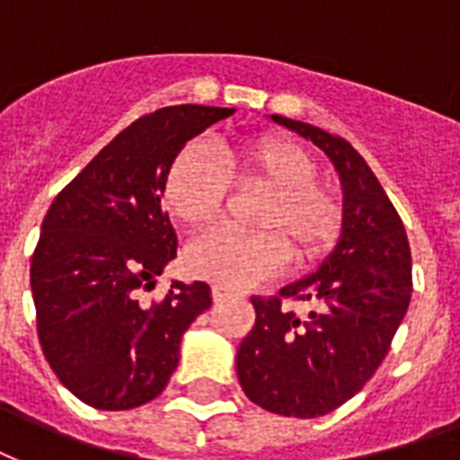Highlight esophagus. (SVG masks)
<instances>
[{
	"label": "esophagus",
	"mask_w": 460,
	"mask_h": 460,
	"mask_svg": "<svg viewBox=\"0 0 460 460\" xmlns=\"http://www.w3.org/2000/svg\"><path fill=\"white\" fill-rule=\"evenodd\" d=\"M233 296H237L233 288H227V286H220V283H216V286H213V300H216V303H223V300L233 298Z\"/></svg>",
	"instance_id": "1"
}]
</instances>
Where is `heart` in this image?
Returning a JSON list of instances; mask_svg holds the SVG:
<instances>
[{
  "label": "heart",
  "instance_id": "obj_1",
  "mask_svg": "<svg viewBox=\"0 0 460 460\" xmlns=\"http://www.w3.org/2000/svg\"><path fill=\"white\" fill-rule=\"evenodd\" d=\"M317 162L303 145L283 137L217 143L216 152L186 147L164 179V201L191 227L210 223L227 196V177L269 191L257 216L259 233L216 227L186 250L196 276L230 288H247L279 274L288 250L298 264L323 257L341 226L337 193L317 181Z\"/></svg>",
  "mask_w": 460,
  "mask_h": 460
}]
</instances>
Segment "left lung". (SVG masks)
<instances>
[{"label":"left lung","mask_w":460,"mask_h":460,"mask_svg":"<svg viewBox=\"0 0 460 460\" xmlns=\"http://www.w3.org/2000/svg\"><path fill=\"white\" fill-rule=\"evenodd\" d=\"M324 150L344 191L341 234L317 271L252 298L257 323L237 349L244 395L283 417H323L376 374L412 296V257L398 210L349 140L303 120L271 116ZM314 305L298 318L282 300Z\"/></svg>","instance_id":"8db88e82"}]
</instances>
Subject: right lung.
<instances>
[{
    "label": "right lung",
    "instance_id": "1",
    "mask_svg": "<svg viewBox=\"0 0 460 460\" xmlns=\"http://www.w3.org/2000/svg\"><path fill=\"white\" fill-rule=\"evenodd\" d=\"M234 109L167 106L120 130L48 208L31 259L38 340L72 395L96 410H133L167 388L189 324L210 286L172 283L145 303L177 257L162 210L164 179L191 137Z\"/></svg>",
    "mask_w": 460,
    "mask_h": 460
}]
</instances>
